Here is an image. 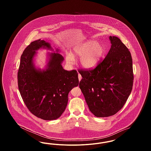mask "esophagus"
Returning <instances> with one entry per match:
<instances>
[{"label": "esophagus", "mask_w": 151, "mask_h": 151, "mask_svg": "<svg viewBox=\"0 0 151 151\" xmlns=\"http://www.w3.org/2000/svg\"><path fill=\"white\" fill-rule=\"evenodd\" d=\"M78 78H79V81H80V80H81V79L82 78V77H81V75H80V73L78 74Z\"/></svg>", "instance_id": "esophagus-1"}]
</instances>
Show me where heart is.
<instances>
[{
    "mask_svg": "<svg viewBox=\"0 0 151 151\" xmlns=\"http://www.w3.org/2000/svg\"><path fill=\"white\" fill-rule=\"evenodd\" d=\"M106 51L104 44L90 40L74 47L71 54H66L65 60L68 64L72 65L75 61L73 57H80V65L86 69H92L99 64Z\"/></svg>",
    "mask_w": 151,
    "mask_h": 151,
    "instance_id": "b5f03b06",
    "label": "heart"
}]
</instances>
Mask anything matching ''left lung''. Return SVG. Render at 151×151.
I'll return each mask as SVG.
<instances>
[{
	"instance_id": "left-lung-1",
	"label": "left lung",
	"mask_w": 151,
	"mask_h": 151,
	"mask_svg": "<svg viewBox=\"0 0 151 151\" xmlns=\"http://www.w3.org/2000/svg\"><path fill=\"white\" fill-rule=\"evenodd\" d=\"M111 48L93 69H81L79 87L89 110L97 117L114 115L124 106L131 92L132 59L127 47L115 36L109 37Z\"/></svg>"
}]
</instances>
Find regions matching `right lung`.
<instances>
[{"mask_svg": "<svg viewBox=\"0 0 151 151\" xmlns=\"http://www.w3.org/2000/svg\"><path fill=\"white\" fill-rule=\"evenodd\" d=\"M41 47L50 48L43 40L31 42L23 51L17 72L18 87L22 100L31 113L43 120L58 118L64 112L68 103V94L78 86V72L65 70L62 62L63 57L52 53L47 68L37 70L33 58Z\"/></svg>", "mask_w": 151, "mask_h": 151, "instance_id": "add662e5", "label": "right lung"}]
</instances>
